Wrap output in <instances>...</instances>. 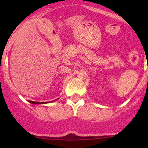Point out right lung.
Wrapping results in <instances>:
<instances>
[{"mask_svg": "<svg viewBox=\"0 0 148 148\" xmlns=\"http://www.w3.org/2000/svg\"><path fill=\"white\" fill-rule=\"evenodd\" d=\"M30 102L32 103V104H41V102H33V101H30ZM46 103V102H45ZM43 104V102H42Z\"/></svg>", "mask_w": 148, "mask_h": 148, "instance_id": "1", "label": "right lung"}]
</instances>
